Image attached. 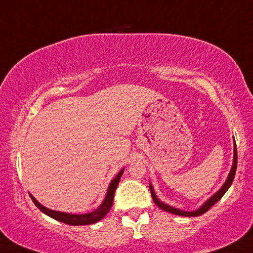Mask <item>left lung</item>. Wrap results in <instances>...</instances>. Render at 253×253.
I'll return each mask as SVG.
<instances>
[{
  "label": "left lung",
  "mask_w": 253,
  "mask_h": 253,
  "mask_svg": "<svg viewBox=\"0 0 253 253\" xmlns=\"http://www.w3.org/2000/svg\"><path fill=\"white\" fill-rule=\"evenodd\" d=\"M237 162H238V157H237V146H236V141H234V159H233V167H232L231 169V172H229V175L227 177V179H226L225 184L222 185L221 189H220L217 193L215 194V195H213L211 197L210 200H208L207 202L205 203V205L202 206L200 210H197L195 211H179L177 210V208H173V207H170V206L165 205V203L161 202L159 201L158 199L156 197V194L155 191H153V188L151 187L150 185V190H151V195H152V199L153 201H155V203L157 206H158L161 210H163L165 211H169V213H172L175 214V215H181V216H199V215H202V214H205L206 211H208L211 210V207H213L215 203L219 201L220 199L223 196V194L227 191V189L229 187H231L232 182H233L234 179V176H236V170H237Z\"/></svg>",
  "instance_id": "obj_1"
}]
</instances>
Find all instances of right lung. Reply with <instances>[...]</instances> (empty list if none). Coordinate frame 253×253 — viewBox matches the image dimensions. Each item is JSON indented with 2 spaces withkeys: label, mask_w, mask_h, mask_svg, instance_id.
Here are the masks:
<instances>
[{
  "label": "right lung",
  "mask_w": 253,
  "mask_h": 253,
  "mask_svg": "<svg viewBox=\"0 0 253 253\" xmlns=\"http://www.w3.org/2000/svg\"><path fill=\"white\" fill-rule=\"evenodd\" d=\"M124 169L118 173L117 177L110 182L108 191H107V195L106 199L102 205L97 208L96 211H92V213L89 214H82V215H76V214H68V213H63V211H51L48 208L43 207V206L40 205L39 202L34 199L33 196H31L32 201L34 202V205L39 208L42 213H45L46 215L53 217V219L58 220V221L64 222V223H68V225H72V226H82V225H90V223H95L97 221H100L102 217L108 213L110 208H112L113 202H114V194L115 190H117L119 182H120V177L123 175Z\"/></svg>",
  "instance_id": "add662e5"
}]
</instances>
